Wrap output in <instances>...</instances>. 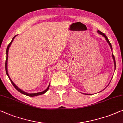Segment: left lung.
Segmentation results:
<instances>
[{
	"mask_svg": "<svg viewBox=\"0 0 123 123\" xmlns=\"http://www.w3.org/2000/svg\"><path fill=\"white\" fill-rule=\"evenodd\" d=\"M98 33H99L100 34L102 35L104 37H105V39H106V40H107V42H108V43L109 45H110L111 49H112V45H111V43H110V41H109V40H108V38H107V36H106L104 34H103V32H101L99 30H98ZM112 57H113V60H114V64H115V69H116V62H115V56H114V55H113V54H112Z\"/></svg>",
	"mask_w": 123,
	"mask_h": 123,
	"instance_id": "1",
	"label": "left lung"
}]
</instances>
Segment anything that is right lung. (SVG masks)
Instances as JSON below:
<instances>
[{
	"instance_id": "right-lung-1",
	"label": "right lung",
	"mask_w": 123,
	"mask_h": 123,
	"mask_svg": "<svg viewBox=\"0 0 123 123\" xmlns=\"http://www.w3.org/2000/svg\"><path fill=\"white\" fill-rule=\"evenodd\" d=\"M16 35H15V36H14V37H13L12 40H11V42H10V43L8 45V46H7V51H6V54H7V57H6V63H5V69H6V74H7V76H8V78H9V79H10V80L12 84V85H13V87H14L15 88H16V89H17V90H18V91H19V92H20L21 93H22V94H24V95H27V96H31V97H33V96H38V95H42V94H44V93H45V92H46L47 91H48V89H49V86H48L47 88L46 89H45V90H44V91H43V92H38V93H27V92H25V91H23L21 90L19 88H18V87H17V86H16V85H15V84H14V83H13V81H12V80L11 79H10V76H9V75H8V71H7V60H8V50H9V48H10V47L11 44V43H12V42H13V39H14L15 37H16Z\"/></svg>"
}]
</instances>
